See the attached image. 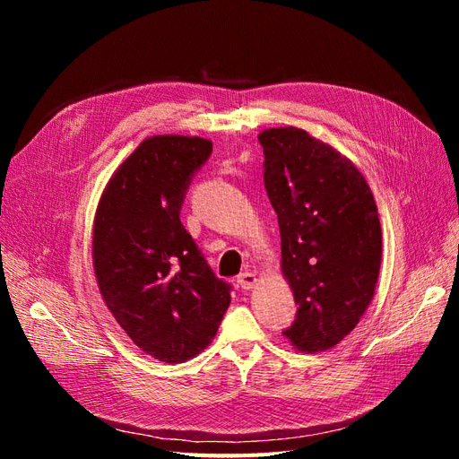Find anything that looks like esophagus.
Returning <instances> with one entry per match:
<instances>
[{"label":"esophagus","instance_id":"esophagus-1","mask_svg":"<svg viewBox=\"0 0 459 459\" xmlns=\"http://www.w3.org/2000/svg\"><path fill=\"white\" fill-rule=\"evenodd\" d=\"M238 283L241 285V289H247V290L253 289L255 283H256V275L253 272H243L238 277Z\"/></svg>","mask_w":459,"mask_h":459}]
</instances>
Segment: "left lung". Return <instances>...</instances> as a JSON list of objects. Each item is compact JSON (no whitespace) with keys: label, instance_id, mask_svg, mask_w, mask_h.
<instances>
[{"label":"left lung","instance_id":"left-lung-1","mask_svg":"<svg viewBox=\"0 0 459 459\" xmlns=\"http://www.w3.org/2000/svg\"><path fill=\"white\" fill-rule=\"evenodd\" d=\"M264 187L281 233V268L299 310L283 335L302 352L341 342L373 299L381 221L356 166L299 128H270Z\"/></svg>","mask_w":459,"mask_h":459}]
</instances>
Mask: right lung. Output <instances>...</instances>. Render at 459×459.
<instances>
[{"label": "right lung", "instance_id": "1", "mask_svg": "<svg viewBox=\"0 0 459 459\" xmlns=\"http://www.w3.org/2000/svg\"><path fill=\"white\" fill-rule=\"evenodd\" d=\"M211 152L201 137H149L110 178L95 214L93 266L105 304L142 351L166 364L199 354L231 300V285L179 220Z\"/></svg>", "mask_w": 459, "mask_h": 459}]
</instances>
